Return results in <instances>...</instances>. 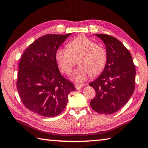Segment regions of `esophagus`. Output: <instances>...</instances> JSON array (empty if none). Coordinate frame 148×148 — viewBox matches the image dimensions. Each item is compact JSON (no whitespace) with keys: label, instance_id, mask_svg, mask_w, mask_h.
Listing matches in <instances>:
<instances>
[{"label":"esophagus","instance_id":"obj_1","mask_svg":"<svg viewBox=\"0 0 148 148\" xmlns=\"http://www.w3.org/2000/svg\"><path fill=\"white\" fill-rule=\"evenodd\" d=\"M84 87L83 84H75V88H76V90H79V89H82Z\"/></svg>","mask_w":148,"mask_h":148}]
</instances>
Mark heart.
<instances>
[{
  "label": "heart",
  "mask_w": 148,
  "mask_h": 148,
  "mask_svg": "<svg viewBox=\"0 0 148 148\" xmlns=\"http://www.w3.org/2000/svg\"><path fill=\"white\" fill-rule=\"evenodd\" d=\"M107 51L102 46L84 36L77 37L68 44V48H59L56 60L62 72L70 74L78 60V66L71 75L76 82H82L90 76L99 74L106 65Z\"/></svg>",
  "instance_id": "heart-1"
}]
</instances>
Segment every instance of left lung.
Here are the masks:
<instances>
[{"mask_svg":"<svg viewBox=\"0 0 148 148\" xmlns=\"http://www.w3.org/2000/svg\"><path fill=\"white\" fill-rule=\"evenodd\" d=\"M106 48L107 59L101 74L89 85L96 95L90 106L99 114H111L130 99L135 89L136 69L130 52L118 39L105 34H95Z\"/></svg>","mask_w":148,"mask_h":148,"instance_id":"8db88e82","label":"left lung"}]
</instances>
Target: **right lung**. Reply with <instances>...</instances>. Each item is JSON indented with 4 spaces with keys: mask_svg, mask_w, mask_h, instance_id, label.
<instances>
[{
    "mask_svg": "<svg viewBox=\"0 0 148 148\" xmlns=\"http://www.w3.org/2000/svg\"><path fill=\"white\" fill-rule=\"evenodd\" d=\"M72 34H48L30 45L21 58L17 90L29 111L46 117L60 114L68 103V95L76 88L60 74L56 52Z\"/></svg>",
    "mask_w": 148,
    "mask_h": 148,
    "instance_id": "right-lung-1",
    "label": "right lung"
}]
</instances>
